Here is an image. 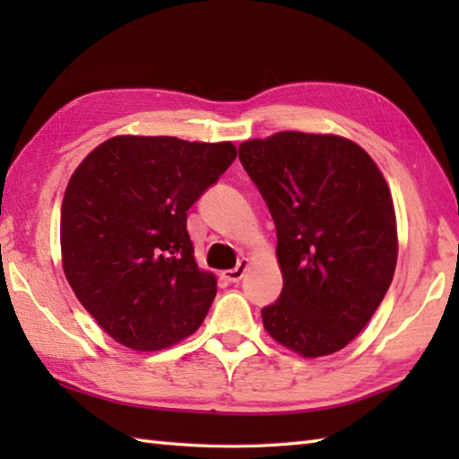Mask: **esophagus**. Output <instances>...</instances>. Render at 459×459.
Instances as JSON below:
<instances>
[{"label":"esophagus","instance_id":"obj_1","mask_svg":"<svg viewBox=\"0 0 459 459\" xmlns=\"http://www.w3.org/2000/svg\"><path fill=\"white\" fill-rule=\"evenodd\" d=\"M248 266H250V262H248L247 258H242V260L238 262V264H237V268L224 270V272H222V278L229 280V281H238V280L245 278Z\"/></svg>","mask_w":459,"mask_h":459}]
</instances>
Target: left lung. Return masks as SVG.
Segmentation results:
<instances>
[{
    "label": "left lung",
    "mask_w": 459,
    "mask_h": 459,
    "mask_svg": "<svg viewBox=\"0 0 459 459\" xmlns=\"http://www.w3.org/2000/svg\"><path fill=\"white\" fill-rule=\"evenodd\" d=\"M276 224L280 298L262 309L270 337L299 357L335 353L391 286L398 235L391 189L343 135L278 132L238 145Z\"/></svg>",
    "instance_id": "1"
}]
</instances>
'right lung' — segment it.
Masks as SVG:
<instances>
[{
  "label": "right lung",
  "mask_w": 459,
  "mask_h": 459,
  "mask_svg": "<svg viewBox=\"0 0 459 459\" xmlns=\"http://www.w3.org/2000/svg\"><path fill=\"white\" fill-rule=\"evenodd\" d=\"M235 158L232 142L114 135L71 175L61 209L65 276L120 345L168 349L207 317L217 278L195 262L187 211Z\"/></svg>",
  "instance_id": "obj_1"
}]
</instances>
